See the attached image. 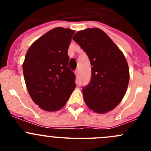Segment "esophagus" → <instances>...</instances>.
Segmentation results:
<instances>
[{
	"label": "esophagus",
	"instance_id": "34e87169",
	"mask_svg": "<svg viewBox=\"0 0 151 151\" xmlns=\"http://www.w3.org/2000/svg\"><path fill=\"white\" fill-rule=\"evenodd\" d=\"M75 74H76V76H77V77L79 75V69L76 70V71H75Z\"/></svg>",
	"mask_w": 151,
	"mask_h": 151
}]
</instances>
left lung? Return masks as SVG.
Wrapping results in <instances>:
<instances>
[{"label":"left lung","instance_id":"1","mask_svg":"<svg viewBox=\"0 0 151 151\" xmlns=\"http://www.w3.org/2000/svg\"><path fill=\"white\" fill-rule=\"evenodd\" d=\"M88 55L92 77L83 88L84 101L88 108L99 114L116 107L126 94L129 69L123 53L101 29L86 28L73 37Z\"/></svg>","mask_w":151,"mask_h":151}]
</instances>
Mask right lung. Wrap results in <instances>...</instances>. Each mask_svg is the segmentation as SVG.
<instances>
[{"label": "right lung", "mask_w": 151, "mask_h": 151, "mask_svg": "<svg viewBox=\"0 0 151 151\" xmlns=\"http://www.w3.org/2000/svg\"><path fill=\"white\" fill-rule=\"evenodd\" d=\"M74 30L53 28L29 47L22 64L32 100L41 109L58 111L65 106L76 87L68 67V50Z\"/></svg>", "instance_id": "1"}]
</instances>
